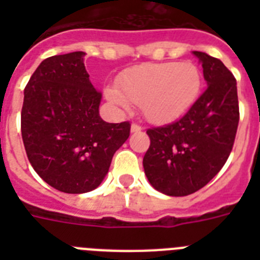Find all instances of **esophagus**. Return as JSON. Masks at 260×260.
<instances>
[{
    "mask_svg": "<svg viewBox=\"0 0 260 260\" xmlns=\"http://www.w3.org/2000/svg\"><path fill=\"white\" fill-rule=\"evenodd\" d=\"M130 130H132V133H139L143 130V127H142L141 125H138V123H133L132 127H130Z\"/></svg>",
    "mask_w": 260,
    "mask_h": 260,
    "instance_id": "1",
    "label": "esophagus"
}]
</instances>
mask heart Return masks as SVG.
Masks as SVG:
<instances>
[{"label": "heart", "instance_id": "1", "mask_svg": "<svg viewBox=\"0 0 260 260\" xmlns=\"http://www.w3.org/2000/svg\"><path fill=\"white\" fill-rule=\"evenodd\" d=\"M119 88L108 86V102L128 109L130 102L141 104L142 112L153 123L180 118L197 102L202 89V74L191 62L142 63L123 73Z\"/></svg>", "mask_w": 260, "mask_h": 260}]
</instances>
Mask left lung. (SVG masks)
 Here are the masks:
<instances>
[{"mask_svg":"<svg viewBox=\"0 0 260 260\" xmlns=\"http://www.w3.org/2000/svg\"><path fill=\"white\" fill-rule=\"evenodd\" d=\"M203 68L207 89L173 123L147 130L143 157L147 180L157 191L185 197L207 185L228 160L237 133V82L220 59L192 52Z\"/></svg>","mask_w":260,"mask_h":260,"instance_id":"1","label":"left lung"}]
</instances>
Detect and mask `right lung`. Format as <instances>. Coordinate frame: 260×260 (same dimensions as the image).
I'll return each instance as SVG.
<instances>
[{
	"mask_svg": "<svg viewBox=\"0 0 260 260\" xmlns=\"http://www.w3.org/2000/svg\"><path fill=\"white\" fill-rule=\"evenodd\" d=\"M84 52L44 59L29 78L22 108V138L36 173L68 194L92 191L113 155L127 141L130 123L105 122L102 93L93 88Z\"/></svg>",
	"mask_w": 260,
	"mask_h": 260,
	"instance_id": "right-lung-1",
	"label": "right lung"
}]
</instances>
